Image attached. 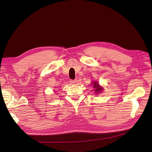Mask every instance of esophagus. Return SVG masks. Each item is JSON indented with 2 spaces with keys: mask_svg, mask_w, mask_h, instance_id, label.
<instances>
[{
  "mask_svg": "<svg viewBox=\"0 0 152 152\" xmlns=\"http://www.w3.org/2000/svg\"><path fill=\"white\" fill-rule=\"evenodd\" d=\"M70 82L72 83V84L75 85L76 83H77V82H78V80H77V79H75V80H71Z\"/></svg>",
  "mask_w": 152,
  "mask_h": 152,
  "instance_id": "34e87169",
  "label": "esophagus"
}]
</instances>
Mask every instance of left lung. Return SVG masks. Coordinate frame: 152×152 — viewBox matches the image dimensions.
I'll return each mask as SVG.
<instances>
[{
	"label": "left lung",
	"mask_w": 152,
	"mask_h": 152,
	"mask_svg": "<svg viewBox=\"0 0 152 152\" xmlns=\"http://www.w3.org/2000/svg\"><path fill=\"white\" fill-rule=\"evenodd\" d=\"M91 86H92V87H93L92 88H94V92H95V94H100L104 90L103 87L99 84L98 82H97V81H92L91 82Z\"/></svg>",
	"instance_id": "left-lung-1"
}]
</instances>
